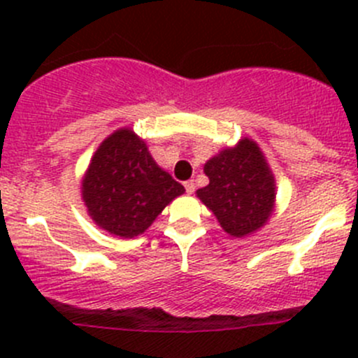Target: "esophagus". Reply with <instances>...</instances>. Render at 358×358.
Masks as SVG:
<instances>
[{
  "label": "esophagus",
  "mask_w": 358,
  "mask_h": 358,
  "mask_svg": "<svg viewBox=\"0 0 358 358\" xmlns=\"http://www.w3.org/2000/svg\"><path fill=\"white\" fill-rule=\"evenodd\" d=\"M183 187H185L187 194H192L194 190H196V183H194V180H189V182L183 183Z\"/></svg>",
  "instance_id": "1"
}]
</instances>
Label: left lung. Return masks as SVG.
Wrapping results in <instances>:
<instances>
[{
  "mask_svg": "<svg viewBox=\"0 0 358 358\" xmlns=\"http://www.w3.org/2000/svg\"><path fill=\"white\" fill-rule=\"evenodd\" d=\"M209 185L197 190L222 229L246 237L268 222L275 202V180L252 140L243 138L204 164Z\"/></svg>",
  "mask_w": 358,
  "mask_h": 358,
  "instance_id": "obj_1",
  "label": "left lung"
}]
</instances>
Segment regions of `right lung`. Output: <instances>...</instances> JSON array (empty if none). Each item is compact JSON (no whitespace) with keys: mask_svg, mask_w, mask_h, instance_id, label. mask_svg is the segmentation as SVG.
I'll list each match as a JSON object with an SVG mask.
<instances>
[{"mask_svg":"<svg viewBox=\"0 0 358 358\" xmlns=\"http://www.w3.org/2000/svg\"><path fill=\"white\" fill-rule=\"evenodd\" d=\"M81 192L88 215L100 229L133 239L185 189L159 168L142 138L121 128L93 154Z\"/></svg>","mask_w":358,"mask_h":358,"instance_id":"obj_1","label":"right lung"}]
</instances>
